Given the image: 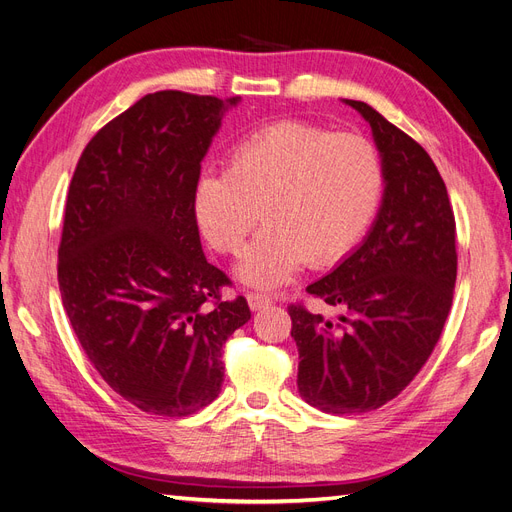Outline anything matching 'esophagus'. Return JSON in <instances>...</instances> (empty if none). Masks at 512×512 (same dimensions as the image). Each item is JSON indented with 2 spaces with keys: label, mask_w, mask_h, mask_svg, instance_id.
<instances>
[{
  "label": "esophagus",
  "mask_w": 512,
  "mask_h": 512,
  "mask_svg": "<svg viewBox=\"0 0 512 512\" xmlns=\"http://www.w3.org/2000/svg\"><path fill=\"white\" fill-rule=\"evenodd\" d=\"M247 303H250L254 312H258V309H265V307L273 305V297H269V294H262V292H250L247 294Z\"/></svg>",
  "instance_id": "1"
}]
</instances>
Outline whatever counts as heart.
Wrapping results in <instances>:
<instances>
[{
	"label": "heart",
	"mask_w": 512,
	"mask_h": 512,
	"mask_svg": "<svg viewBox=\"0 0 512 512\" xmlns=\"http://www.w3.org/2000/svg\"><path fill=\"white\" fill-rule=\"evenodd\" d=\"M382 190L384 164L369 138L282 119L239 138L224 175L198 179L194 215L209 245L226 256L241 254L262 218L267 228L245 252L239 275L275 288L305 262L327 269L348 258L374 220Z\"/></svg>",
	"instance_id": "heart-1"
}]
</instances>
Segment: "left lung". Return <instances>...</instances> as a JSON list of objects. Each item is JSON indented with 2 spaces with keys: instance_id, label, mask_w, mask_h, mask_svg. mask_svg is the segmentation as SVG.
Masks as SVG:
<instances>
[{
  "instance_id": "left-lung-1",
  "label": "left lung",
  "mask_w": 512,
  "mask_h": 512,
  "mask_svg": "<svg viewBox=\"0 0 512 512\" xmlns=\"http://www.w3.org/2000/svg\"><path fill=\"white\" fill-rule=\"evenodd\" d=\"M371 126L384 198L363 245L307 292L342 307L331 322L290 303L299 393L327 414H361L395 399L442 335L457 280V226L429 153L376 108L348 100Z\"/></svg>"
}]
</instances>
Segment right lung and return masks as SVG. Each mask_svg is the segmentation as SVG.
I'll return each instance as SVG.
<instances>
[{"label": "right lung", "mask_w": 512, "mask_h": 512, "mask_svg": "<svg viewBox=\"0 0 512 512\" xmlns=\"http://www.w3.org/2000/svg\"><path fill=\"white\" fill-rule=\"evenodd\" d=\"M239 96L166 89L106 123L68 188L57 280L104 382L138 410L188 416L220 395L222 348L250 320L207 262L194 215L200 162Z\"/></svg>", "instance_id": "add662e5"}]
</instances>
